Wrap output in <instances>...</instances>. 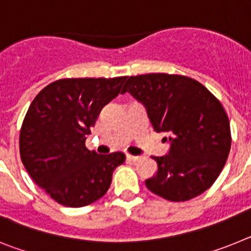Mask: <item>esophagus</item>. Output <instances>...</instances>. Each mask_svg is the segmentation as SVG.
Listing matches in <instances>:
<instances>
[{"label":"esophagus","mask_w":251,"mask_h":251,"mask_svg":"<svg viewBox=\"0 0 251 251\" xmlns=\"http://www.w3.org/2000/svg\"><path fill=\"white\" fill-rule=\"evenodd\" d=\"M139 158H141L139 156H132V154H127V159H129V161L136 162V161H138Z\"/></svg>","instance_id":"34e87169"}]
</instances>
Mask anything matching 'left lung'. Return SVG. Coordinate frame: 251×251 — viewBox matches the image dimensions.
I'll return each mask as SVG.
<instances>
[{"instance_id": "left-lung-1", "label": "left lung", "mask_w": 251, "mask_h": 251, "mask_svg": "<svg viewBox=\"0 0 251 251\" xmlns=\"http://www.w3.org/2000/svg\"><path fill=\"white\" fill-rule=\"evenodd\" d=\"M126 92L145 105L153 129L170 134L167 154L152 156L158 168L146 179L148 190L179 202L211 187L231 147L229 118L216 97L195 79L163 73L130 76Z\"/></svg>"}]
</instances>
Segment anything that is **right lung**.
Instances as JSON below:
<instances>
[{
  "instance_id": "obj_1",
  "label": "right lung",
  "mask_w": 251,
  "mask_h": 251,
  "mask_svg": "<svg viewBox=\"0 0 251 251\" xmlns=\"http://www.w3.org/2000/svg\"><path fill=\"white\" fill-rule=\"evenodd\" d=\"M127 76L60 79L35 97L20 130V156L37 186L57 203L81 207L99 200L124 153L98 154L85 147L104 105Z\"/></svg>"
}]
</instances>
